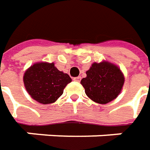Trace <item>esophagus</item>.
<instances>
[{
    "label": "esophagus",
    "mask_w": 150,
    "mask_h": 150,
    "mask_svg": "<svg viewBox=\"0 0 150 150\" xmlns=\"http://www.w3.org/2000/svg\"><path fill=\"white\" fill-rule=\"evenodd\" d=\"M73 80L76 81V82H80L81 81V77H76V78H73Z\"/></svg>",
    "instance_id": "34e87169"
}]
</instances>
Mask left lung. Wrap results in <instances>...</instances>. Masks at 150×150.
<instances>
[{
	"instance_id": "obj_1",
	"label": "left lung",
	"mask_w": 150,
	"mask_h": 150,
	"mask_svg": "<svg viewBox=\"0 0 150 150\" xmlns=\"http://www.w3.org/2000/svg\"><path fill=\"white\" fill-rule=\"evenodd\" d=\"M87 77L81 80L87 96L98 103L105 104L116 98L124 83L122 72L112 63L103 62L93 63Z\"/></svg>"
}]
</instances>
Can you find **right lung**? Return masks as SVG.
<instances>
[{
    "instance_id": "1",
    "label": "right lung",
    "mask_w": 150,
    "mask_h": 150,
    "mask_svg": "<svg viewBox=\"0 0 150 150\" xmlns=\"http://www.w3.org/2000/svg\"><path fill=\"white\" fill-rule=\"evenodd\" d=\"M23 82L33 99L48 104L62 96L63 89L72 79L68 74L59 71L54 63L38 62L26 70Z\"/></svg>"
}]
</instances>
